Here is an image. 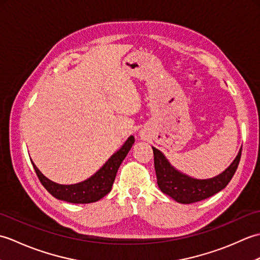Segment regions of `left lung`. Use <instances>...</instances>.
<instances>
[{"mask_svg": "<svg viewBox=\"0 0 260 260\" xmlns=\"http://www.w3.org/2000/svg\"><path fill=\"white\" fill-rule=\"evenodd\" d=\"M152 148L158 187L165 194L174 199L176 202L184 204L204 200V199L212 197L215 193L224 189L236 173L240 162L242 150L240 148L235 161L221 174L214 176L212 179L198 180L180 173L169 163L162 152L156 150L155 147Z\"/></svg>", "mask_w": 260, "mask_h": 260, "instance_id": "1", "label": "left lung"}]
</instances>
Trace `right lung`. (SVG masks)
Listing matches in <instances>:
<instances>
[{
    "mask_svg": "<svg viewBox=\"0 0 260 260\" xmlns=\"http://www.w3.org/2000/svg\"><path fill=\"white\" fill-rule=\"evenodd\" d=\"M134 142V136L128 137V140L125 142V144L121 146L120 150L116 152L98 172L93 174L91 178L77 184L62 185L54 183V182L47 179L39 171L35 163L32 164L41 184L54 198L71 203H91L101 200L112 190V185L115 181L119 165L124 161Z\"/></svg>",
    "mask_w": 260,
    "mask_h": 260,
    "instance_id": "right-lung-1",
    "label": "right lung"
}]
</instances>
